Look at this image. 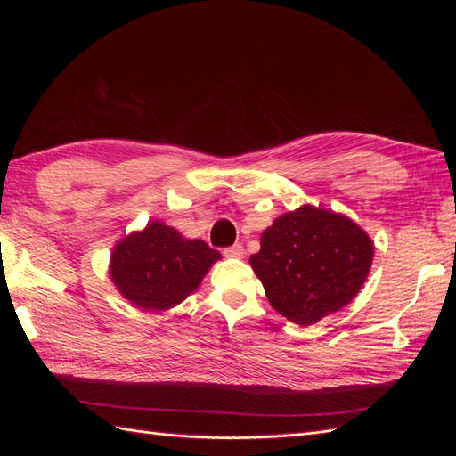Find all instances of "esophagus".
<instances>
[{"label": "esophagus", "mask_w": 456, "mask_h": 456, "mask_svg": "<svg viewBox=\"0 0 456 456\" xmlns=\"http://www.w3.org/2000/svg\"><path fill=\"white\" fill-rule=\"evenodd\" d=\"M224 253V256H228V258H241L243 256V245L241 243H233L232 247H226V249L223 251Z\"/></svg>", "instance_id": "esophagus-1"}]
</instances>
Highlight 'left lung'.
Masks as SVG:
<instances>
[{
  "instance_id": "8db88e82",
  "label": "left lung",
  "mask_w": 456,
  "mask_h": 456,
  "mask_svg": "<svg viewBox=\"0 0 456 456\" xmlns=\"http://www.w3.org/2000/svg\"><path fill=\"white\" fill-rule=\"evenodd\" d=\"M372 253L370 238L350 218L305 205L262 232L249 265L273 310L312 325L360 293Z\"/></svg>"
}]
</instances>
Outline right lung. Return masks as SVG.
I'll use <instances>...</instances> for the list:
<instances>
[{
	"instance_id": "add662e5",
	"label": "right lung",
	"mask_w": 456,
	"mask_h": 456,
	"mask_svg": "<svg viewBox=\"0 0 456 456\" xmlns=\"http://www.w3.org/2000/svg\"><path fill=\"white\" fill-rule=\"evenodd\" d=\"M220 253L201 240H186L175 228L150 223L121 240L110 275L119 293L144 310H167L196 291Z\"/></svg>"
}]
</instances>
